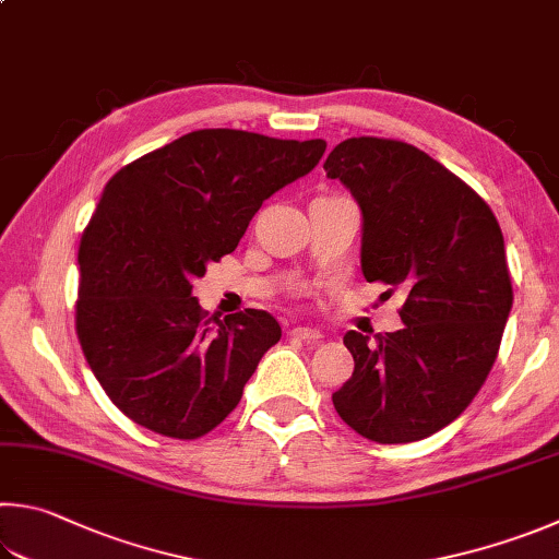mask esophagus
Returning a JSON list of instances; mask_svg holds the SVG:
<instances>
[{"label":"esophagus","mask_w":559,"mask_h":559,"mask_svg":"<svg viewBox=\"0 0 559 559\" xmlns=\"http://www.w3.org/2000/svg\"><path fill=\"white\" fill-rule=\"evenodd\" d=\"M290 337L302 340V342H320L322 340V332L320 330H312V328H293L290 330Z\"/></svg>","instance_id":"esophagus-1"}]
</instances>
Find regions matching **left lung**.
Masks as SVG:
<instances>
[{
	"label": "left lung",
	"mask_w": 559,
	"mask_h": 559,
	"mask_svg": "<svg viewBox=\"0 0 559 559\" xmlns=\"http://www.w3.org/2000/svg\"><path fill=\"white\" fill-rule=\"evenodd\" d=\"M324 170L361 210L364 278L408 296L401 330L344 334L354 373L334 411L381 444L430 438L460 418L499 354L513 306L501 227L464 180L403 141L347 139Z\"/></svg>",
	"instance_id": "1"
}]
</instances>
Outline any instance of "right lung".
<instances>
[{
    "label": "right lung",
    "mask_w": 559,
    "mask_h": 559,
    "mask_svg": "<svg viewBox=\"0 0 559 559\" xmlns=\"http://www.w3.org/2000/svg\"><path fill=\"white\" fill-rule=\"evenodd\" d=\"M322 139L200 129L111 176L78 251V340L136 425L195 440L237 408L281 324L263 310L207 314L192 281L237 249L263 200L308 176Z\"/></svg>",
    "instance_id": "right-lung-1"
}]
</instances>
